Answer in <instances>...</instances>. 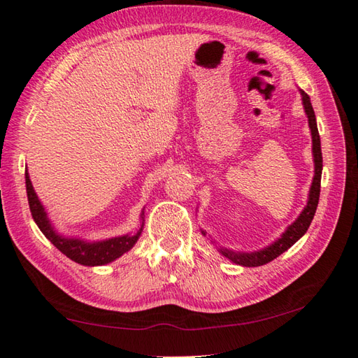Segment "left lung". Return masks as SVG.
Masks as SVG:
<instances>
[{
  "label": "left lung",
  "instance_id": "left-lung-1",
  "mask_svg": "<svg viewBox=\"0 0 358 358\" xmlns=\"http://www.w3.org/2000/svg\"><path fill=\"white\" fill-rule=\"evenodd\" d=\"M303 94V103L306 115L309 117V127L312 131V150H313V161H315V177L310 186L309 192V201H307V206L304 211L299 214L298 219L292 223V225L287 228L285 233L281 236V239H278L275 243H271L270 247L264 248L261 251H256V253H234V251L229 250H222L220 253L228 257L229 261L234 264L243 265V267H259V265L268 264L273 259L281 256L284 251L289 250L293 243L298 242L301 237L306 234V231L309 229L310 223L313 220V215L317 213L318 200H320V187H321V171H323V155H321V141H320V133L317 127V117H315V111L310 103V97L304 91H301ZM205 234V231H203Z\"/></svg>",
  "mask_w": 358,
  "mask_h": 358
}]
</instances>
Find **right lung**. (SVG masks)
Masks as SVG:
<instances>
[{
	"mask_svg": "<svg viewBox=\"0 0 358 358\" xmlns=\"http://www.w3.org/2000/svg\"><path fill=\"white\" fill-rule=\"evenodd\" d=\"M26 192H27V201H29L32 217L41 233L46 236V239L51 241V243L55 248H59L63 255L77 264L94 267V265H105L111 261H115V259H117L119 256L127 253L133 245L136 243L138 237L143 231V227H141L135 236L127 234V236L115 237V239L94 242V243L83 242L80 239H66V237L59 236L52 229L51 223H49L46 217L45 208L41 206L37 194L34 191L27 171H26Z\"/></svg>",
	"mask_w": 358,
	"mask_h": 358,
	"instance_id": "obj_1",
	"label": "right lung"
}]
</instances>
